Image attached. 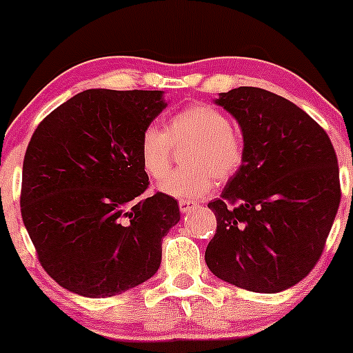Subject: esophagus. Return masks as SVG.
I'll return each mask as SVG.
<instances>
[{"label":"esophagus","instance_id":"esophagus-1","mask_svg":"<svg viewBox=\"0 0 353 353\" xmlns=\"http://www.w3.org/2000/svg\"><path fill=\"white\" fill-rule=\"evenodd\" d=\"M178 207H180V210L183 212H192V210H195L196 207H199V203L196 202H192V200H178Z\"/></svg>","mask_w":353,"mask_h":353}]
</instances>
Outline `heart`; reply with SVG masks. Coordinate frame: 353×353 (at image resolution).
<instances>
[{
	"label": "heart",
	"instance_id": "obj_1",
	"mask_svg": "<svg viewBox=\"0 0 353 353\" xmlns=\"http://www.w3.org/2000/svg\"><path fill=\"white\" fill-rule=\"evenodd\" d=\"M189 145L181 170L164 175L174 146ZM139 160L145 172L160 180L158 188L178 199H199L214 188L215 178H232L245 161L244 136L230 117L210 104H195L170 116L166 130L148 124L139 136Z\"/></svg>",
	"mask_w": 353,
	"mask_h": 353
}]
</instances>
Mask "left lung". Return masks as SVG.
Masks as SVG:
<instances>
[{
	"mask_svg": "<svg viewBox=\"0 0 353 353\" xmlns=\"http://www.w3.org/2000/svg\"><path fill=\"white\" fill-rule=\"evenodd\" d=\"M215 102L241 124L245 161L208 203L217 230L205 263L234 286L279 293L323 252L342 196L336 153L323 128L278 94L239 87Z\"/></svg>",
	"mask_w": 353,
	"mask_h": 353,
	"instance_id": "8db88e82",
	"label": "left lung"
}]
</instances>
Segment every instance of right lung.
Returning a JSON list of instances; mask_svg holds the SVG:
<instances>
[{
  "label": "right lung",
  "mask_w": 353,
  "mask_h": 353,
  "mask_svg": "<svg viewBox=\"0 0 353 353\" xmlns=\"http://www.w3.org/2000/svg\"><path fill=\"white\" fill-rule=\"evenodd\" d=\"M165 108L161 90L89 89L33 132L21 217L41 268L72 293L114 296L160 268L180 210L166 193L145 195L139 136Z\"/></svg>",
  "instance_id": "1"
}]
</instances>
